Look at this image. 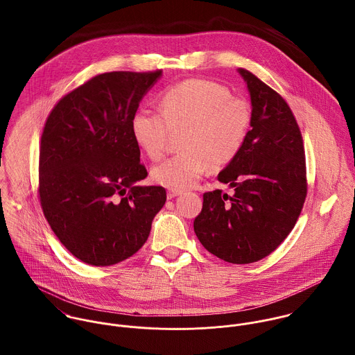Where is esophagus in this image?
<instances>
[{
	"mask_svg": "<svg viewBox=\"0 0 355 355\" xmlns=\"http://www.w3.org/2000/svg\"><path fill=\"white\" fill-rule=\"evenodd\" d=\"M182 193L180 191H178V190H168V193H166V197H168V200H172V198H175V197H178V196H180Z\"/></svg>",
	"mask_w": 355,
	"mask_h": 355,
	"instance_id": "34e87169",
	"label": "esophagus"
}]
</instances>
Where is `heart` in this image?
<instances>
[{
	"label": "heart",
	"mask_w": 355,
	"mask_h": 355,
	"mask_svg": "<svg viewBox=\"0 0 355 355\" xmlns=\"http://www.w3.org/2000/svg\"><path fill=\"white\" fill-rule=\"evenodd\" d=\"M158 110L139 109L131 119L135 144L152 161L164 157L172 134H180L182 152L152 171L171 190L194 187L211 165H228L241 152L252 125V106L214 82L193 79L168 87Z\"/></svg>",
	"instance_id": "heart-1"
}]
</instances>
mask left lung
Wrapping results in <instances>:
<instances>
[{"label": "left lung", "mask_w": 355, "mask_h": 355, "mask_svg": "<svg viewBox=\"0 0 355 355\" xmlns=\"http://www.w3.org/2000/svg\"><path fill=\"white\" fill-rule=\"evenodd\" d=\"M252 100V130L238 155L218 173L234 196L203 194L194 232L209 253L252 263L275 252L293 231L307 194L301 130L286 100L239 68Z\"/></svg>", "instance_id": "1"}]
</instances>
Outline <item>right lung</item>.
<instances>
[{
	"label": "right lung",
	"mask_w": 355,
	"mask_h": 355,
	"mask_svg": "<svg viewBox=\"0 0 355 355\" xmlns=\"http://www.w3.org/2000/svg\"><path fill=\"white\" fill-rule=\"evenodd\" d=\"M161 73H100L64 96L46 119L41 206L64 248L89 265L137 253L166 201L164 187L137 184L148 171L131 134V119Z\"/></svg>",
	"instance_id": "obj_1"
}]
</instances>
